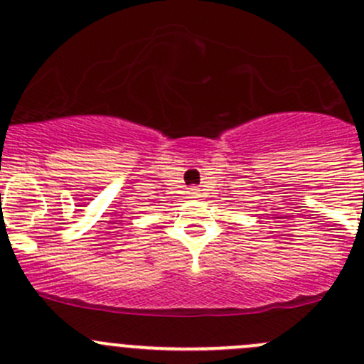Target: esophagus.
I'll return each instance as SVG.
<instances>
[{
  "mask_svg": "<svg viewBox=\"0 0 364 364\" xmlns=\"http://www.w3.org/2000/svg\"><path fill=\"white\" fill-rule=\"evenodd\" d=\"M199 192L200 190L199 188H190V197H193V199H196V197H199Z\"/></svg>",
  "mask_w": 364,
  "mask_h": 364,
  "instance_id": "esophagus-1",
  "label": "esophagus"
}]
</instances>
